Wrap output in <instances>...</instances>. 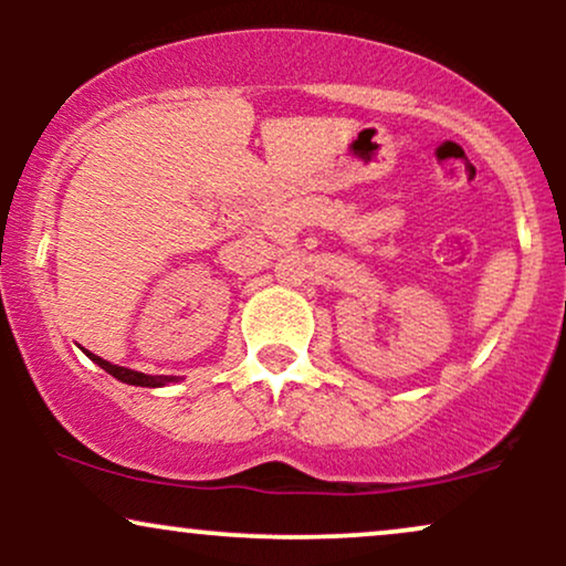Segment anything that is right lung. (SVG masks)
Wrapping results in <instances>:
<instances>
[{"mask_svg": "<svg viewBox=\"0 0 566 566\" xmlns=\"http://www.w3.org/2000/svg\"><path fill=\"white\" fill-rule=\"evenodd\" d=\"M84 354L90 356V359L95 361L97 367L106 369L108 375H114L116 380L122 382H129V386H146V388H157V386H165V382H170L172 378H165V375H143V373H135V369H127V367H116L112 361L101 359V356L90 354V350H84Z\"/></svg>", "mask_w": 566, "mask_h": 566, "instance_id": "right-lung-1", "label": "right lung"}]
</instances>
